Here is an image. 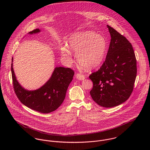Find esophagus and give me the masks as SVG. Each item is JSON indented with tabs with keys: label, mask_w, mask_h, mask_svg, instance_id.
<instances>
[{
	"label": "esophagus",
	"mask_w": 150,
	"mask_h": 150,
	"mask_svg": "<svg viewBox=\"0 0 150 150\" xmlns=\"http://www.w3.org/2000/svg\"><path fill=\"white\" fill-rule=\"evenodd\" d=\"M76 79H78L79 80H83L86 78V76L81 73H77L76 75Z\"/></svg>",
	"instance_id": "34e87169"
}]
</instances>
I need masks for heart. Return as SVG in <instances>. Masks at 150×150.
Listing matches in <instances>:
<instances>
[{"label": "heart", "mask_w": 150, "mask_h": 150, "mask_svg": "<svg viewBox=\"0 0 150 150\" xmlns=\"http://www.w3.org/2000/svg\"><path fill=\"white\" fill-rule=\"evenodd\" d=\"M67 45L61 48V55L64 62H73V54L76 53V58L82 66L87 70L99 67L104 61L107 53V40L95 32L86 31L73 33L69 38Z\"/></svg>", "instance_id": "heart-1"}]
</instances>
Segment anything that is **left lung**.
Here are the masks:
<instances>
[{"instance_id": "obj_1", "label": "left lung", "mask_w": 150, "mask_h": 150, "mask_svg": "<svg viewBox=\"0 0 150 150\" xmlns=\"http://www.w3.org/2000/svg\"><path fill=\"white\" fill-rule=\"evenodd\" d=\"M111 42L106 58L89 78L93 82L90 95L102 107H112L125 102L132 94L137 75L136 59L131 43L107 25Z\"/></svg>"}]
</instances>
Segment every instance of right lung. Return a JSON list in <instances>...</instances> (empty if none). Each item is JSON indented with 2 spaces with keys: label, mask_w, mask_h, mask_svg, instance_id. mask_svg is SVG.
Here are the masks:
<instances>
[{
  "label": "right lung",
  "mask_w": 150,
  "mask_h": 150,
  "mask_svg": "<svg viewBox=\"0 0 150 150\" xmlns=\"http://www.w3.org/2000/svg\"><path fill=\"white\" fill-rule=\"evenodd\" d=\"M39 32V29H36L29 33ZM11 70L13 88L20 101L25 106L42 113L52 112L61 105L74 74L70 68L57 67L50 79L43 86L29 91L23 88L16 80L12 64Z\"/></svg>",
  "instance_id": "add662e5"
}]
</instances>
